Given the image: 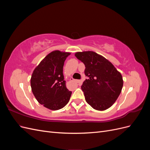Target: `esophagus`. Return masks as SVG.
I'll return each mask as SVG.
<instances>
[{"label": "esophagus", "mask_w": 150, "mask_h": 150, "mask_svg": "<svg viewBox=\"0 0 150 150\" xmlns=\"http://www.w3.org/2000/svg\"><path fill=\"white\" fill-rule=\"evenodd\" d=\"M71 81H75V82L77 83H81V81L80 80L74 79H72V78H71Z\"/></svg>", "instance_id": "34e87169"}]
</instances>
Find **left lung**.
Masks as SVG:
<instances>
[{
  "mask_svg": "<svg viewBox=\"0 0 150 150\" xmlns=\"http://www.w3.org/2000/svg\"><path fill=\"white\" fill-rule=\"evenodd\" d=\"M75 56L85 65L87 76L81 86L86 101L98 111L110 108L120 96L123 86L120 72L105 57L93 51L77 52Z\"/></svg>",
  "mask_w": 150,
  "mask_h": 150,
  "instance_id": "1",
  "label": "left lung"
}]
</instances>
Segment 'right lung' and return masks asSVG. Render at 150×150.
<instances>
[{
    "label": "right lung",
    "instance_id": "obj_1",
    "mask_svg": "<svg viewBox=\"0 0 150 150\" xmlns=\"http://www.w3.org/2000/svg\"><path fill=\"white\" fill-rule=\"evenodd\" d=\"M70 52L56 50L48 54L36 67L30 78L31 89L37 101L51 110L64 108L72 92L66 88L63 66Z\"/></svg>",
    "mask_w": 150,
    "mask_h": 150
}]
</instances>
